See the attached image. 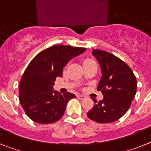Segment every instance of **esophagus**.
<instances>
[{
  "instance_id": "esophagus-1",
  "label": "esophagus",
  "mask_w": 151,
  "mask_h": 151,
  "mask_svg": "<svg viewBox=\"0 0 151 151\" xmlns=\"http://www.w3.org/2000/svg\"><path fill=\"white\" fill-rule=\"evenodd\" d=\"M77 96L79 99H85V98H86V96H85L84 95H83V94H78Z\"/></svg>"
}]
</instances>
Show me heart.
<instances>
[{"instance_id":"heart-1","label":"heart","mask_w":151,"mask_h":151,"mask_svg":"<svg viewBox=\"0 0 151 151\" xmlns=\"http://www.w3.org/2000/svg\"><path fill=\"white\" fill-rule=\"evenodd\" d=\"M90 61H94L93 60H92V59H86L84 61V63H86V62H90Z\"/></svg>"}]
</instances>
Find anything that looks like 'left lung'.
<instances>
[{"label":"left lung","mask_w":151,"mask_h":151,"mask_svg":"<svg viewBox=\"0 0 151 151\" xmlns=\"http://www.w3.org/2000/svg\"><path fill=\"white\" fill-rule=\"evenodd\" d=\"M93 55L102 70L97 90L102 92L103 99L97 102L92 98L94 105L86 115L96 122H113L130 108L136 94L137 80L130 67L112 54L93 49Z\"/></svg>","instance_id":"left-lung-1"}]
</instances>
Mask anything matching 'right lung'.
<instances>
[{
  "instance_id": "right-lung-1",
  "label": "right lung",
  "mask_w": 151,
  "mask_h": 151,
  "mask_svg": "<svg viewBox=\"0 0 151 151\" xmlns=\"http://www.w3.org/2000/svg\"><path fill=\"white\" fill-rule=\"evenodd\" d=\"M85 48L55 45L39 52L30 61L19 82L20 104L30 119L39 124L58 121L66 109L67 103L75 95L54 91L56 77H62L63 69L73 58Z\"/></svg>"
}]
</instances>
